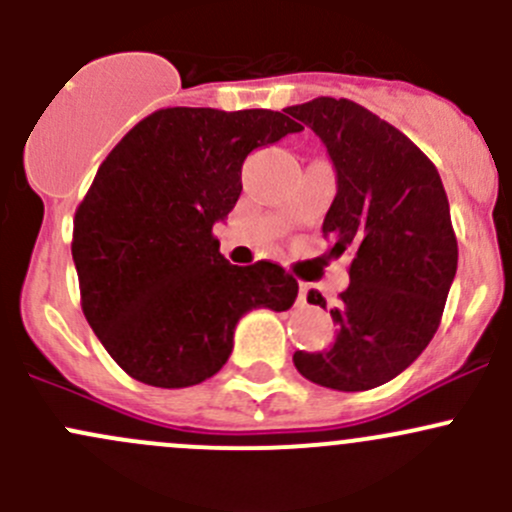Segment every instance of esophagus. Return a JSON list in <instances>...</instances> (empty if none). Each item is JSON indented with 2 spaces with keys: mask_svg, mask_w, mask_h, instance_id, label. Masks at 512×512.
Returning a JSON list of instances; mask_svg holds the SVG:
<instances>
[{
  "mask_svg": "<svg viewBox=\"0 0 512 512\" xmlns=\"http://www.w3.org/2000/svg\"><path fill=\"white\" fill-rule=\"evenodd\" d=\"M307 299H309V287H307V285H299V297H297V302H299V304H307Z\"/></svg>",
  "mask_w": 512,
  "mask_h": 512,
  "instance_id": "obj_1",
  "label": "esophagus"
}]
</instances>
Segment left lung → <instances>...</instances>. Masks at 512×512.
<instances>
[{"label": "left lung", "mask_w": 512, "mask_h": 512, "mask_svg": "<svg viewBox=\"0 0 512 512\" xmlns=\"http://www.w3.org/2000/svg\"><path fill=\"white\" fill-rule=\"evenodd\" d=\"M285 111L327 146L337 195L322 232L332 255L352 252L334 344L294 352V366L327 389H374L414 364L441 324L458 267L446 190L421 148L359 103L319 96ZM309 302L327 307L314 292Z\"/></svg>", "instance_id": "1"}]
</instances>
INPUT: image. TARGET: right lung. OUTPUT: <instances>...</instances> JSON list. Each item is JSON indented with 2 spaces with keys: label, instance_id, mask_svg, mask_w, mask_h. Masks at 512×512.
Instances as JSON below:
<instances>
[{
  "label": "right lung",
  "instance_id": "right-lung-1",
  "mask_svg": "<svg viewBox=\"0 0 512 512\" xmlns=\"http://www.w3.org/2000/svg\"><path fill=\"white\" fill-rule=\"evenodd\" d=\"M302 131L280 111L160 108L121 138L76 208L81 309L118 366L160 389L210 379L242 314L285 312L297 280L230 265L213 225L235 208L255 148Z\"/></svg>",
  "mask_w": 512,
  "mask_h": 512
}]
</instances>
